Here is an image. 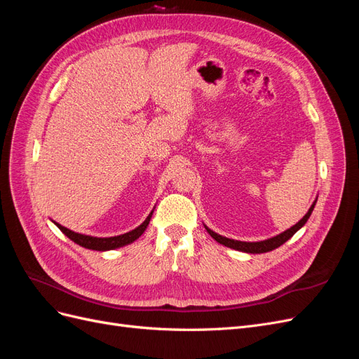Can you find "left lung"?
Wrapping results in <instances>:
<instances>
[{"label": "left lung", "mask_w": 359, "mask_h": 359, "mask_svg": "<svg viewBox=\"0 0 359 359\" xmlns=\"http://www.w3.org/2000/svg\"><path fill=\"white\" fill-rule=\"evenodd\" d=\"M318 201V199H316ZM316 201H314L310 206V210L307 211V214L302 217V219L297 223L293 224L292 227H289V229H286L285 232H281L273 238H268V240H264V241H256V243H247V241H236V240H231V238H226V236H222L219 233H215L214 231H211L208 226H205L206 232H208L214 240L217 243L223 244L224 247H229V248H233V250H238V252H244V253H252V255H260V253H266V252H273L274 248L283 245L287 240H290V238L295 235L301 227L307 223V220L310 219V215L314 210V205H316Z\"/></svg>", "instance_id": "obj_1"}]
</instances>
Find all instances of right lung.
<instances>
[{"instance_id":"add662e5","label":"right lung","mask_w":359,"mask_h":359,"mask_svg":"<svg viewBox=\"0 0 359 359\" xmlns=\"http://www.w3.org/2000/svg\"><path fill=\"white\" fill-rule=\"evenodd\" d=\"M153 212L154 210L151 211L148 214V217L145 219V222L142 224H139L136 229L130 231L127 233H123V235H116V236H106V238H99V236H91V235H83V233H78V232H73L70 229H67V227L61 226L60 223L53 222L55 223V226L58 227V229L66 235L67 238H70V240L76 244H79L81 247H85V248H90V250H97V252H107V250H115V248H119V247H124V245H128L135 243L137 238L142 235L147 229V226L149 224V220L151 217H153Z\"/></svg>"}]
</instances>
